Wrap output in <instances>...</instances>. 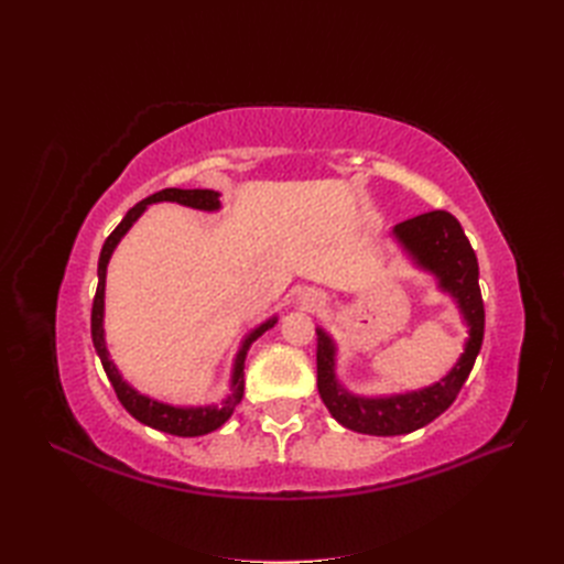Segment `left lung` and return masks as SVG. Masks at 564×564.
<instances>
[{
  "label": "left lung",
  "mask_w": 564,
  "mask_h": 564,
  "mask_svg": "<svg viewBox=\"0 0 564 564\" xmlns=\"http://www.w3.org/2000/svg\"><path fill=\"white\" fill-rule=\"evenodd\" d=\"M406 261L429 272L442 294H447L464 319L468 338L464 352L440 381L416 390L360 395L338 379V344L317 327V390L329 414L355 433L365 435H406L435 421L456 400L482 348L485 305L480 294L477 256L458 220L449 212H429L398 224L390 232Z\"/></svg>",
  "instance_id": "8db88e82"
}]
</instances>
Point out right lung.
<instances>
[{
  "instance_id": "right-lung-1",
  "label": "right lung",
  "mask_w": 564,
  "mask_h": 564,
  "mask_svg": "<svg viewBox=\"0 0 564 564\" xmlns=\"http://www.w3.org/2000/svg\"><path fill=\"white\" fill-rule=\"evenodd\" d=\"M160 202H176L181 207H191L197 212H220V193L209 191V187H195V191H181V187H166V191H160L155 195H150L141 199L135 207L127 212L110 237L106 240L104 249H100V259H98V289H96V299H94V308H91V338H94V348L100 357V365H104L108 379L117 392L119 402L124 404L127 412L141 421L143 425H150V429L169 433V435H178V437H199L218 431L224 425L235 406L242 402L245 395V360L251 344L259 336H263L268 329H272L278 324V315L268 317L261 322L259 327H253L245 334L240 340V348H237L232 357V367H230V386H228V395L218 402L212 404H172L158 398H150L145 392L135 390L124 377L119 367L112 362L110 350H108V340H106V278H108V263L112 259V253L117 245L122 242V237L131 230V226L139 220L150 204H160Z\"/></svg>"
}]
</instances>
